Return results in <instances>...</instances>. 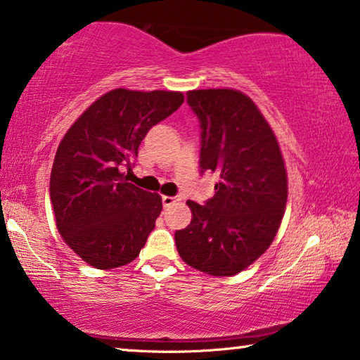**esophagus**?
I'll return each instance as SVG.
<instances>
[{"mask_svg":"<svg viewBox=\"0 0 360 360\" xmlns=\"http://www.w3.org/2000/svg\"><path fill=\"white\" fill-rule=\"evenodd\" d=\"M181 200V197L179 195H173V197H169V195H163L162 197V202H163V207L165 208H168V207H171V205H174L176 202H179Z\"/></svg>","mask_w":360,"mask_h":360,"instance_id":"1","label":"esophagus"}]
</instances>
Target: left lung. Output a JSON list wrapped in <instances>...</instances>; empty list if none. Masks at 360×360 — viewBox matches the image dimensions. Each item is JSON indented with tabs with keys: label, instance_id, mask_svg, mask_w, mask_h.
Listing matches in <instances>:
<instances>
[{
	"label": "left lung",
	"instance_id": "8db88e82",
	"mask_svg": "<svg viewBox=\"0 0 360 360\" xmlns=\"http://www.w3.org/2000/svg\"><path fill=\"white\" fill-rule=\"evenodd\" d=\"M200 122V168L218 176L214 195L189 200L192 221L176 231L181 259L213 276L243 271L270 248L288 198L275 134L248 95L233 89L187 92Z\"/></svg>",
	"mask_w": 360,
	"mask_h": 360
}]
</instances>
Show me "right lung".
I'll return each mask as SVG.
<instances>
[{
  "instance_id": "1",
  "label": "right lung",
  "mask_w": 360,
  "mask_h": 360,
  "mask_svg": "<svg viewBox=\"0 0 360 360\" xmlns=\"http://www.w3.org/2000/svg\"><path fill=\"white\" fill-rule=\"evenodd\" d=\"M181 92L116 89L94 101L56 150L50 197L58 231L89 265L108 270L139 255L162 197L127 182L147 132L179 108Z\"/></svg>"
}]
</instances>
